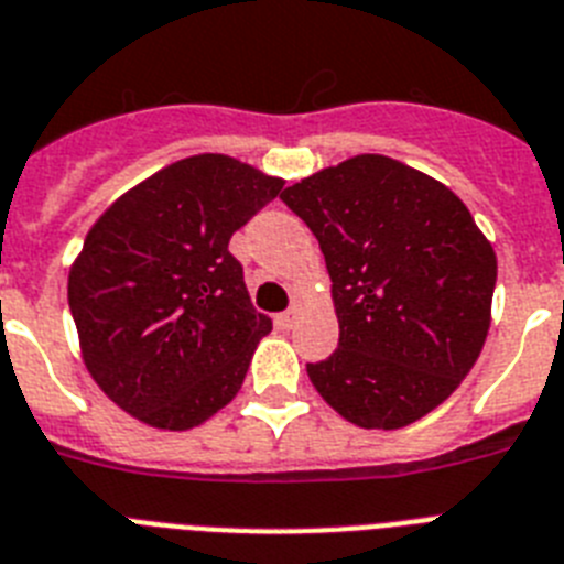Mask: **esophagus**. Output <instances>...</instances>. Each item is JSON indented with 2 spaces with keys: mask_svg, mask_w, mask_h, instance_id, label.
Listing matches in <instances>:
<instances>
[{
  "mask_svg": "<svg viewBox=\"0 0 564 564\" xmlns=\"http://www.w3.org/2000/svg\"><path fill=\"white\" fill-rule=\"evenodd\" d=\"M297 315H301V306H290V310L286 312H281V315H278V318H274V324L281 326V329H292V324H295L297 321Z\"/></svg>",
  "mask_w": 564,
  "mask_h": 564,
  "instance_id": "1",
  "label": "esophagus"
}]
</instances>
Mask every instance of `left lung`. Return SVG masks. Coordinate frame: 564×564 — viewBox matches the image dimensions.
<instances>
[{
	"instance_id": "1",
	"label": "left lung",
	"mask_w": 564,
	"mask_h": 564,
	"mask_svg": "<svg viewBox=\"0 0 564 564\" xmlns=\"http://www.w3.org/2000/svg\"><path fill=\"white\" fill-rule=\"evenodd\" d=\"M318 238L338 349L306 364L335 413L399 430L447 401L490 329L496 252L451 188L384 154H355L281 194Z\"/></svg>"
}]
</instances>
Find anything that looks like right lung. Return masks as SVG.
<instances>
[{"label":"right lung","mask_w":564,"mask_h":564,"mask_svg":"<svg viewBox=\"0 0 564 564\" xmlns=\"http://www.w3.org/2000/svg\"><path fill=\"white\" fill-rule=\"evenodd\" d=\"M283 188L229 154L165 165L108 206L70 263L85 370L158 430H192L243 384L272 321L254 312L229 240Z\"/></svg>","instance_id":"1"}]
</instances>
